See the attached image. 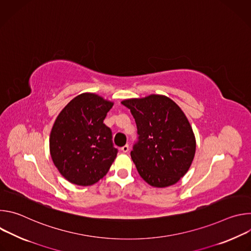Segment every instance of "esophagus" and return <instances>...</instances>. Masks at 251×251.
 <instances>
[{
    "mask_svg": "<svg viewBox=\"0 0 251 251\" xmlns=\"http://www.w3.org/2000/svg\"><path fill=\"white\" fill-rule=\"evenodd\" d=\"M121 150H122V152H123V153H127V152L129 151V145H125V146H123V147L121 148Z\"/></svg>",
    "mask_w": 251,
    "mask_h": 251,
    "instance_id": "1",
    "label": "esophagus"
}]
</instances>
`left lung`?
<instances>
[{
	"instance_id": "8db88e82",
	"label": "left lung",
	"mask_w": 251,
	"mask_h": 251,
	"mask_svg": "<svg viewBox=\"0 0 251 251\" xmlns=\"http://www.w3.org/2000/svg\"><path fill=\"white\" fill-rule=\"evenodd\" d=\"M133 115L139 141L131 158L141 177L156 188L175 185L189 171L196 138L183 110L171 98L151 94L121 102Z\"/></svg>"
}]
</instances>
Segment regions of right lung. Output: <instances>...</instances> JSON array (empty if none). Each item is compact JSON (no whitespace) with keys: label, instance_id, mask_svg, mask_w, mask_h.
<instances>
[{"label":"right lung","instance_id":"right-lung-1","mask_svg":"<svg viewBox=\"0 0 251 251\" xmlns=\"http://www.w3.org/2000/svg\"><path fill=\"white\" fill-rule=\"evenodd\" d=\"M113 102L85 92L71 100L56 117L50 136L54 166L66 180L91 186L109 171L117 156L112 133L103 121Z\"/></svg>","mask_w":251,"mask_h":251}]
</instances>
